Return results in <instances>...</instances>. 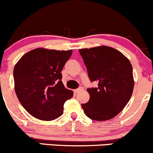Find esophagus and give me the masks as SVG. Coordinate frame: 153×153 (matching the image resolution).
<instances>
[{
    "instance_id": "34e87169",
    "label": "esophagus",
    "mask_w": 153,
    "mask_h": 153,
    "mask_svg": "<svg viewBox=\"0 0 153 153\" xmlns=\"http://www.w3.org/2000/svg\"><path fill=\"white\" fill-rule=\"evenodd\" d=\"M82 90H83V87H79V88H78V89H75V93H78V92H81V91H82Z\"/></svg>"
}]
</instances>
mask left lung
Segmentation results:
<instances>
[{
    "label": "left lung",
    "instance_id": "8db88e82",
    "mask_svg": "<svg viewBox=\"0 0 153 153\" xmlns=\"http://www.w3.org/2000/svg\"><path fill=\"white\" fill-rule=\"evenodd\" d=\"M90 81L98 87L89 88V101L82 104L88 118L98 121L116 116L127 104L134 87L132 64L121 52L101 46L81 49Z\"/></svg>",
    "mask_w": 153,
    "mask_h": 153
}]
</instances>
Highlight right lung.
I'll list each match as a JSON object with an SVG mask.
<instances>
[{
  "mask_svg": "<svg viewBox=\"0 0 153 153\" xmlns=\"http://www.w3.org/2000/svg\"><path fill=\"white\" fill-rule=\"evenodd\" d=\"M72 50L38 48L27 52L15 64V90L24 109L35 118L52 121L61 116L64 104L73 96L62 81V71Z\"/></svg>",
  "mask_w": 153,
  "mask_h": 153,
  "instance_id": "obj_1",
  "label": "right lung"
}]
</instances>
